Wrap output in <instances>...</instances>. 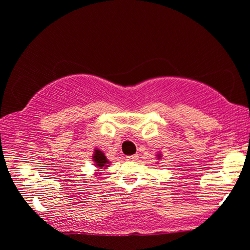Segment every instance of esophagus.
<instances>
[{"instance_id":"obj_1","label":"esophagus","mask_w":250,"mask_h":250,"mask_svg":"<svg viewBox=\"0 0 250 250\" xmlns=\"http://www.w3.org/2000/svg\"><path fill=\"white\" fill-rule=\"evenodd\" d=\"M126 159H127V160H136V159H138V155L127 156V157H126Z\"/></svg>"}]
</instances>
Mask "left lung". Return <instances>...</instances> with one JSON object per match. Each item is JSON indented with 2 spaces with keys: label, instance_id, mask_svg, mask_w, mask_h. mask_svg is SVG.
I'll list each match as a JSON object with an SVG mask.
<instances>
[{
  "label": "left lung",
  "instance_id": "obj_1",
  "mask_svg": "<svg viewBox=\"0 0 250 250\" xmlns=\"http://www.w3.org/2000/svg\"><path fill=\"white\" fill-rule=\"evenodd\" d=\"M162 157H163L162 152H157V155H156V158H157V159L160 160V159H162Z\"/></svg>",
  "mask_w": 250,
  "mask_h": 250
}]
</instances>
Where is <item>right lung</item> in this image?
<instances>
[{
  "label": "right lung",
  "mask_w": 250,
  "mask_h": 250,
  "mask_svg": "<svg viewBox=\"0 0 250 250\" xmlns=\"http://www.w3.org/2000/svg\"><path fill=\"white\" fill-rule=\"evenodd\" d=\"M92 162H93V165L97 167V172H95V175L99 176L101 174V172L99 170H104L107 169L109 166H110V162L107 159V157L104 153V151H101L100 149L94 148L93 155H92Z\"/></svg>",
  "instance_id": "1"
}]
</instances>
